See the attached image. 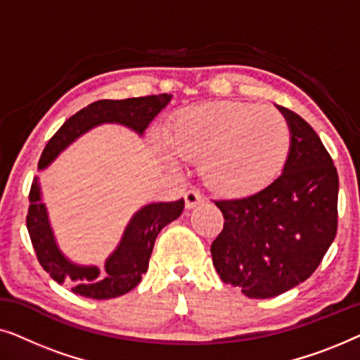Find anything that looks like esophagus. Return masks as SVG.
Here are the masks:
<instances>
[{
    "label": "esophagus",
    "instance_id": "1",
    "mask_svg": "<svg viewBox=\"0 0 360 360\" xmlns=\"http://www.w3.org/2000/svg\"><path fill=\"white\" fill-rule=\"evenodd\" d=\"M184 198H185V206H186V208H188V210L195 208V206H198V205L203 203V195H201L200 191H196V190L186 191Z\"/></svg>",
    "mask_w": 360,
    "mask_h": 360
}]
</instances>
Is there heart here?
I'll return each mask as SVG.
<instances>
[{"label": "heart", "instance_id": "heart-1", "mask_svg": "<svg viewBox=\"0 0 360 360\" xmlns=\"http://www.w3.org/2000/svg\"><path fill=\"white\" fill-rule=\"evenodd\" d=\"M180 159L200 164L211 191L228 198L257 193L282 174L292 132L282 112L245 101H221L181 111L165 132Z\"/></svg>", "mask_w": 360, "mask_h": 360}]
</instances>
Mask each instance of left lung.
Returning <instances> with one entry per match:
<instances>
[{
    "mask_svg": "<svg viewBox=\"0 0 360 360\" xmlns=\"http://www.w3.org/2000/svg\"><path fill=\"white\" fill-rule=\"evenodd\" d=\"M292 132L282 175L267 188L214 201L224 226L211 244L216 272L249 298H272L304 282L338 231L339 176L311 126L278 106Z\"/></svg>",
    "mask_w": 360,
    "mask_h": 360,
    "instance_id": "1",
    "label": "left lung"
}]
</instances>
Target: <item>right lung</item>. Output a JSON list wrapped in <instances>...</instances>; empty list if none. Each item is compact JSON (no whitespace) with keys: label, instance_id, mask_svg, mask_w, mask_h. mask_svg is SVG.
Returning a JSON list of instances; mask_svg holds the SVG:
<instances>
[{"label":"right lung","instance_id":"1","mask_svg":"<svg viewBox=\"0 0 360 360\" xmlns=\"http://www.w3.org/2000/svg\"><path fill=\"white\" fill-rule=\"evenodd\" d=\"M170 98V95L164 93L91 103L68 117L60 129L51 137L39 160V169H46L77 137L103 122H117L142 136L149 122L169 105ZM29 201L31 205L26 224L39 264L57 283L72 282L73 293L93 300L116 298L136 288L149 267L157 234L162 228L179 218L185 208L184 198L172 203H150L141 208L126 226L120 245L106 259L105 270L100 272L98 267H85L70 262L60 252L49 224L46 205L41 201V186L37 179L34 180L29 191Z\"/></svg>","mask_w":360,"mask_h":360}]
</instances>
